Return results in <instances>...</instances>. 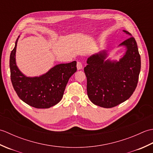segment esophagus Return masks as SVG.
<instances>
[{
	"label": "esophagus",
	"mask_w": 153,
	"mask_h": 153,
	"mask_svg": "<svg viewBox=\"0 0 153 153\" xmlns=\"http://www.w3.org/2000/svg\"><path fill=\"white\" fill-rule=\"evenodd\" d=\"M83 68V66H82V64L80 62H77V69L79 70H82Z\"/></svg>",
	"instance_id": "1"
}]
</instances>
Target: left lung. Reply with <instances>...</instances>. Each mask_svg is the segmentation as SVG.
<instances>
[{"label":"left lung","mask_w":153,"mask_h":153,"mask_svg":"<svg viewBox=\"0 0 153 153\" xmlns=\"http://www.w3.org/2000/svg\"><path fill=\"white\" fill-rule=\"evenodd\" d=\"M118 47L126 51L119 60L107 58L108 51L103 50L87 58L84 68L87 77V92L95 105L112 108L126 101L137 87L141 70V57L137 45L131 33Z\"/></svg>","instance_id":"obj_1"}]
</instances>
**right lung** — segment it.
Here are the masks:
<instances>
[{
  "mask_svg": "<svg viewBox=\"0 0 153 153\" xmlns=\"http://www.w3.org/2000/svg\"><path fill=\"white\" fill-rule=\"evenodd\" d=\"M19 36L10 56V78L15 91L24 102L36 108H48L59 102L70 77L77 71L76 61L54 66L39 76L27 77L19 70L16 53Z\"/></svg>",
  "mask_w": 153,
  "mask_h": 153,
  "instance_id": "obj_1",
  "label": "right lung"
}]
</instances>
